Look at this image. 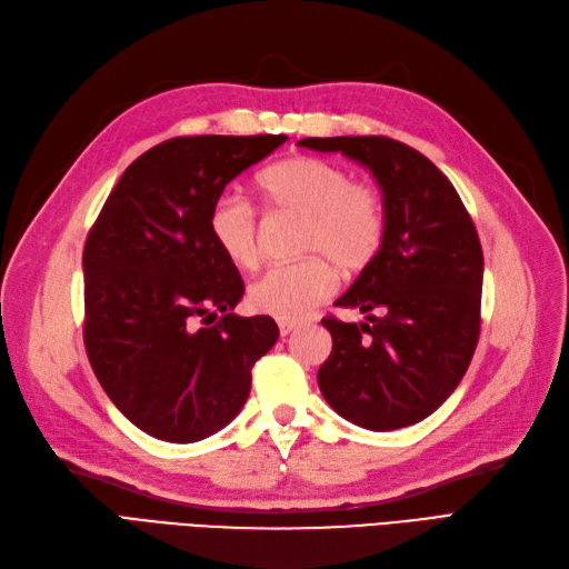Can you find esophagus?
Segmentation results:
<instances>
[{
    "label": "esophagus",
    "mask_w": 569,
    "mask_h": 569,
    "mask_svg": "<svg viewBox=\"0 0 569 569\" xmlns=\"http://www.w3.org/2000/svg\"><path fill=\"white\" fill-rule=\"evenodd\" d=\"M278 325H280V335H282V337L291 335V332H295L297 327H299V322H297V320H280Z\"/></svg>",
    "instance_id": "obj_1"
}]
</instances>
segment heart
<instances>
[{
  "instance_id": "heart-1",
  "label": "heart",
  "mask_w": 569,
  "mask_h": 569,
  "mask_svg": "<svg viewBox=\"0 0 569 569\" xmlns=\"http://www.w3.org/2000/svg\"><path fill=\"white\" fill-rule=\"evenodd\" d=\"M270 211L299 216L301 261L272 266L249 287L253 311L301 320L332 295L337 270L360 272L382 247V199L358 184L349 170L316 157H291L266 168L256 180ZM209 234L234 268L258 263V218L237 194H220L209 211Z\"/></svg>"
}]
</instances>
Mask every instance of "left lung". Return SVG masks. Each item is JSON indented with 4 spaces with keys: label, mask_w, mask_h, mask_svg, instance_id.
Wrapping results in <instances>:
<instances>
[{
    "label": "left lung",
    "mask_w": 569,
    "mask_h": 569,
    "mask_svg": "<svg viewBox=\"0 0 569 569\" xmlns=\"http://www.w3.org/2000/svg\"><path fill=\"white\" fill-rule=\"evenodd\" d=\"M299 147L368 168L385 209L380 251L335 301L366 322L322 320L332 353L320 391L372 432L416 425L460 385L479 339L485 256L472 218L432 161L389 137H306Z\"/></svg>",
    "instance_id": "8db88e82"
}]
</instances>
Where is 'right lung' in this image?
<instances>
[{"instance_id":"right-lung-1","label":"right lung","mask_w":569,"mask_h":569,"mask_svg":"<svg viewBox=\"0 0 569 569\" xmlns=\"http://www.w3.org/2000/svg\"><path fill=\"white\" fill-rule=\"evenodd\" d=\"M284 140L201 134L157 144L120 176L84 242L92 370L113 406L161 441H201L232 422L253 363L280 337L268 316L232 313L244 282L213 244L209 211ZM199 317L217 322L197 326Z\"/></svg>"}]
</instances>
